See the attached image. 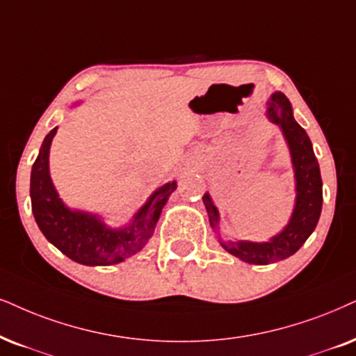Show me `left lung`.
<instances>
[{"label": "left lung", "mask_w": 356, "mask_h": 356, "mask_svg": "<svg viewBox=\"0 0 356 356\" xmlns=\"http://www.w3.org/2000/svg\"><path fill=\"white\" fill-rule=\"evenodd\" d=\"M266 115L269 121L281 128L289 146L292 168L296 177V205L289 223L268 241L218 240L223 250L250 264H271L289 258L304 245L316 230L322 211V177L312 143L305 129L294 120L291 102L284 93H273L268 100ZM209 213L210 227L218 233L220 215L209 192L202 197Z\"/></svg>", "instance_id": "1"}]
</instances>
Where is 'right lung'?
<instances>
[{"mask_svg": "<svg viewBox=\"0 0 356 356\" xmlns=\"http://www.w3.org/2000/svg\"><path fill=\"white\" fill-rule=\"evenodd\" d=\"M56 133L54 128L44 139L31 170V204L39 230L57 250L85 266H110L136 254L154 233L163 207L177 184L168 182L152 192L129 225L108 228L98 215L70 210L58 197L49 174V149Z\"/></svg>", "mask_w": 356, "mask_h": 356, "instance_id": "right-lung-1", "label": "right lung"}]
</instances>
